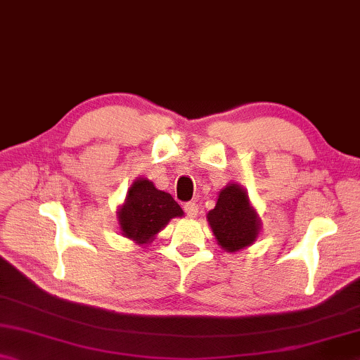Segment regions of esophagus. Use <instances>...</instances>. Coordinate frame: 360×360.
Listing matches in <instances>:
<instances>
[{"label": "esophagus", "mask_w": 360, "mask_h": 360, "mask_svg": "<svg viewBox=\"0 0 360 360\" xmlns=\"http://www.w3.org/2000/svg\"><path fill=\"white\" fill-rule=\"evenodd\" d=\"M184 212H186V215H188V217H198V214H199L198 204H195V202H186L184 204Z\"/></svg>", "instance_id": "34e87169"}]
</instances>
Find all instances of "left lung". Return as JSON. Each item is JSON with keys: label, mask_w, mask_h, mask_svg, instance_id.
<instances>
[{"label": "left lung", "mask_w": 360, "mask_h": 360, "mask_svg": "<svg viewBox=\"0 0 360 360\" xmlns=\"http://www.w3.org/2000/svg\"><path fill=\"white\" fill-rule=\"evenodd\" d=\"M207 220L219 245L232 253L252 245L262 229L260 217L252 207L247 191L236 183L220 191Z\"/></svg>", "instance_id": "left-lung-1"}]
</instances>
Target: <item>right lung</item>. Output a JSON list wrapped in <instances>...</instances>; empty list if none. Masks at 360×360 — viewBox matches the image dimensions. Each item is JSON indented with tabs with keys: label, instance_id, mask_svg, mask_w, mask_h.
<instances>
[{
	"label": "right lung",
	"instance_id": "right-lung-1",
	"mask_svg": "<svg viewBox=\"0 0 360 360\" xmlns=\"http://www.w3.org/2000/svg\"><path fill=\"white\" fill-rule=\"evenodd\" d=\"M183 215V209L171 194L156 189L146 177H140L131 184L127 199L117 212L122 236L138 245L153 242L171 219Z\"/></svg>",
	"mask_w": 360,
	"mask_h": 360
}]
</instances>
